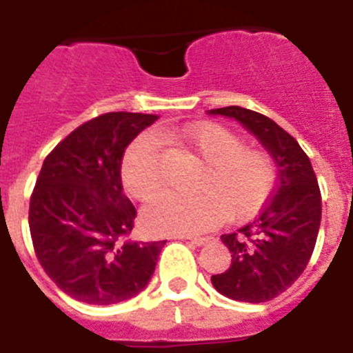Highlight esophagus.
Here are the masks:
<instances>
[{
    "instance_id": "34e87169",
    "label": "esophagus",
    "mask_w": 353,
    "mask_h": 353,
    "mask_svg": "<svg viewBox=\"0 0 353 353\" xmlns=\"http://www.w3.org/2000/svg\"><path fill=\"white\" fill-rule=\"evenodd\" d=\"M183 239H187V241L192 243V245H196V247H202V245H208V243L213 241V237L211 236H187L183 237Z\"/></svg>"
}]
</instances>
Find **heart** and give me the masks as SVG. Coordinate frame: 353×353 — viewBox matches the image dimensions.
Segmentation results:
<instances>
[{
    "instance_id": "heart-1",
    "label": "heart",
    "mask_w": 353,
    "mask_h": 353,
    "mask_svg": "<svg viewBox=\"0 0 353 353\" xmlns=\"http://www.w3.org/2000/svg\"><path fill=\"white\" fill-rule=\"evenodd\" d=\"M177 142L202 159L194 196L163 194L142 210V224L151 234L181 236L216 226L226 219L245 221L256 215L275 187V164L268 153L249 150L236 132L216 123H200L177 134ZM166 179L161 143L142 134L121 161L125 190L137 200H150Z\"/></svg>"
}]
</instances>
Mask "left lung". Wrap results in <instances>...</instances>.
<instances>
[{"label":"left lung","instance_id":"8db88e82","mask_svg":"<svg viewBox=\"0 0 353 353\" xmlns=\"http://www.w3.org/2000/svg\"><path fill=\"white\" fill-rule=\"evenodd\" d=\"M211 116L236 119L252 132L276 164L275 194L254 223L224 234L232 252L224 273L211 276L219 294L247 303L281 296L301 275L314 250L322 221V196L307 153L296 138L258 112L241 106L210 110Z\"/></svg>","mask_w":353,"mask_h":353}]
</instances>
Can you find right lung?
<instances>
[{"instance_id": "add662e5", "label": "right lung", "mask_w": 353, "mask_h": 353, "mask_svg": "<svg viewBox=\"0 0 353 353\" xmlns=\"http://www.w3.org/2000/svg\"><path fill=\"white\" fill-rule=\"evenodd\" d=\"M159 116L108 112L80 125L44 159L30 200L39 262L57 288L90 305L140 294L166 241H123L137 210L123 194V153Z\"/></svg>"}]
</instances>
